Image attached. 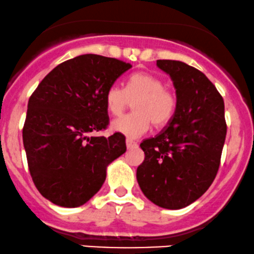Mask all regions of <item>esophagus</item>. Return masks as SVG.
Masks as SVG:
<instances>
[{
  "label": "esophagus",
  "mask_w": 254,
  "mask_h": 254,
  "mask_svg": "<svg viewBox=\"0 0 254 254\" xmlns=\"http://www.w3.org/2000/svg\"><path fill=\"white\" fill-rule=\"evenodd\" d=\"M126 145H127V148H128V149H129V148H134V147L137 146L136 142L133 141V140H130V139H127V140H126Z\"/></svg>",
  "instance_id": "obj_1"
}]
</instances>
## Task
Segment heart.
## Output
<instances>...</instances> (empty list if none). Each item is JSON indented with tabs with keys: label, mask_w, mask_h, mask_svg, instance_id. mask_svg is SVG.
Returning a JSON list of instances; mask_svg holds the SVG:
<instances>
[{
	"label": "heart",
	"mask_w": 254,
	"mask_h": 254,
	"mask_svg": "<svg viewBox=\"0 0 254 254\" xmlns=\"http://www.w3.org/2000/svg\"><path fill=\"white\" fill-rule=\"evenodd\" d=\"M133 103L130 114L112 122L114 132L124 134L129 139H136L145 134L153 124L154 127L167 125L177 109V95L165 87L164 80L154 74L139 71L130 75L125 89L112 84L106 93V106L114 117Z\"/></svg>",
	"instance_id": "heart-1"
}]
</instances>
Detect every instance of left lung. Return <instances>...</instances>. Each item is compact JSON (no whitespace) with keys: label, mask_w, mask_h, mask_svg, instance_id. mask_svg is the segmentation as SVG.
Returning a JSON list of instances; mask_svg holds the SVG:
<instances>
[{"label":"left lung","mask_w":254,"mask_h":254,"mask_svg":"<svg viewBox=\"0 0 254 254\" xmlns=\"http://www.w3.org/2000/svg\"><path fill=\"white\" fill-rule=\"evenodd\" d=\"M156 65L173 81L177 109L158 135L140 143L145 160L136 179L153 203L180 209L199 199L218 173L227 130L224 100L196 68L174 60Z\"/></svg>","instance_id":"left-lung-1"}]
</instances>
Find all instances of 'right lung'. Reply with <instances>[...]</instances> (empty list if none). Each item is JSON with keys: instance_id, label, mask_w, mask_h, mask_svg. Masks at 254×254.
<instances>
[{"instance_id": "1", "label": "right lung", "mask_w": 254, "mask_h": 254, "mask_svg": "<svg viewBox=\"0 0 254 254\" xmlns=\"http://www.w3.org/2000/svg\"><path fill=\"white\" fill-rule=\"evenodd\" d=\"M129 68L117 59L80 55L56 65L31 94L22 132L28 167L55 205L86 203L105 183L107 166L126 152L120 133L89 134L107 128L106 93Z\"/></svg>"}]
</instances>
